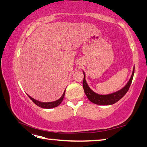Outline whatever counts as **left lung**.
Returning <instances> with one entry per match:
<instances>
[{
  "label": "left lung",
  "instance_id": "obj_1",
  "mask_svg": "<svg viewBox=\"0 0 147 147\" xmlns=\"http://www.w3.org/2000/svg\"><path fill=\"white\" fill-rule=\"evenodd\" d=\"M135 71V67L133 69V73L130 78L129 80L128 81L127 84L125 85L122 89L120 90L118 92H116L113 94H107V95H100L95 93L94 91L92 90L88 86L87 82L86 80V75L84 72H83L84 73V79H83V88L84 90V93L86 96H87L88 99L90 100L91 102H92L93 103L99 105H113L114 103H116V102L119 101L120 99H122L123 97L124 96L125 94L127 92L128 90L131 85L133 77H134Z\"/></svg>",
  "mask_w": 147,
  "mask_h": 147
}]
</instances>
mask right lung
I'll list each match as a JSON object with an SVG mask.
<instances>
[{"label":"right lung","instance_id":"right-lung-1","mask_svg":"<svg viewBox=\"0 0 147 147\" xmlns=\"http://www.w3.org/2000/svg\"><path fill=\"white\" fill-rule=\"evenodd\" d=\"M65 94V90L63 92V94L62 96L60 97L59 99H57V101H52V102H41V101H37V100L33 99L32 97H30L29 95H27L29 97V98L31 99L32 101H33V103L34 104H36L37 106L40 107H41V108H44V109H52V108H54V107L59 106V105L61 104V103L63 101V100Z\"/></svg>","mask_w":147,"mask_h":147}]
</instances>
